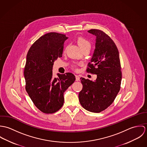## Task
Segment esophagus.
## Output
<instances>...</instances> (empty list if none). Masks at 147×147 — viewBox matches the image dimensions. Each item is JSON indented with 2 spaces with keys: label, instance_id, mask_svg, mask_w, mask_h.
<instances>
[{
  "label": "esophagus",
  "instance_id": "1",
  "mask_svg": "<svg viewBox=\"0 0 147 147\" xmlns=\"http://www.w3.org/2000/svg\"><path fill=\"white\" fill-rule=\"evenodd\" d=\"M80 80V77L79 75H76V81H79Z\"/></svg>",
  "mask_w": 147,
  "mask_h": 147
}]
</instances>
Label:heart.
<instances>
[{"mask_svg": "<svg viewBox=\"0 0 147 147\" xmlns=\"http://www.w3.org/2000/svg\"><path fill=\"white\" fill-rule=\"evenodd\" d=\"M77 42L79 47L82 49V50H83L86 48L90 49V47H91L90 43L88 40H86L84 37H79L78 39Z\"/></svg>", "mask_w": 147, "mask_h": 147, "instance_id": "heart-1", "label": "heart"}]
</instances>
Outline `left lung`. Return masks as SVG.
I'll return each mask as SVG.
<instances>
[{"label": "left lung", "instance_id": "1", "mask_svg": "<svg viewBox=\"0 0 147 147\" xmlns=\"http://www.w3.org/2000/svg\"><path fill=\"white\" fill-rule=\"evenodd\" d=\"M88 32L96 38L86 71L97 75V78L94 81L80 78L83 89L79 98L85 109L100 113L113 102L120 90L122 72L119 55L115 43L104 32L91 29Z\"/></svg>", "mask_w": 147, "mask_h": 147}]
</instances>
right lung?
Here are the masks:
<instances>
[{
    "instance_id": "add662e5",
    "label": "right lung",
    "mask_w": 147,
    "mask_h": 147,
    "mask_svg": "<svg viewBox=\"0 0 147 147\" xmlns=\"http://www.w3.org/2000/svg\"><path fill=\"white\" fill-rule=\"evenodd\" d=\"M65 35L51 32L41 36L29 49L24 68L26 90L34 105L46 114L59 110L64 103V93L75 81L70 72L53 74L54 62L62 57Z\"/></svg>"
}]
</instances>
